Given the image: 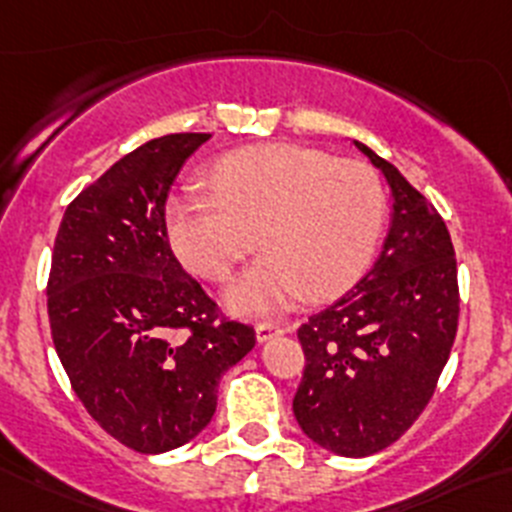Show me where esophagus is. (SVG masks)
Segmentation results:
<instances>
[{
	"mask_svg": "<svg viewBox=\"0 0 512 512\" xmlns=\"http://www.w3.org/2000/svg\"><path fill=\"white\" fill-rule=\"evenodd\" d=\"M283 333H288V328H283V325H278V323H258L256 325V340L258 342H268Z\"/></svg>",
	"mask_w": 512,
	"mask_h": 512,
	"instance_id": "esophagus-1",
	"label": "esophagus"
}]
</instances>
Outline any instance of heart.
<instances>
[{
	"mask_svg": "<svg viewBox=\"0 0 512 512\" xmlns=\"http://www.w3.org/2000/svg\"><path fill=\"white\" fill-rule=\"evenodd\" d=\"M209 189L172 194L167 234L184 266L209 281L229 278L258 241L263 254L226 291V305L241 315L268 318L303 295L342 293L362 276L382 234V182L360 160L261 142L219 157Z\"/></svg>",
	"mask_w": 512,
	"mask_h": 512,
	"instance_id": "1",
	"label": "heart"
}]
</instances>
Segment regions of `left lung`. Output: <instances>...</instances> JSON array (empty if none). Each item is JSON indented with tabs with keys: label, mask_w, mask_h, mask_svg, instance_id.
<instances>
[{
	"label": "left lung",
	"mask_w": 512,
	"mask_h": 512,
	"mask_svg": "<svg viewBox=\"0 0 512 512\" xmlns=\"http://www.w3.org/2000/svg\"><path fill=\"white\" fill-rule=\"evenodd\" d=\"M352 142L392 189V224L360 283L300 325L305 370L293 414L310 441L362 458L394 444L429 404L456 337L458 281L434 204Z\"/></svg>",
	"instance_id": "1"
}]
</instances>
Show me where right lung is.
I'll return each mask as SVG.
<instances>
[{
    "label": "right lung",
    "instance_id": "obj_1",
    "mask_svg": "<svg viewBox=\"0 0 512 512\" xmlns=\"http://www.w3.org/2000/svg\"><path fill=\"white\" fill-rule=\"evenodd\" d=\"M209 133H175L120 157L63 214L49 273L54 347L76 397L140 453L192 441L219 379L256 345L172 254L165 202Z\"/></svg>",
    "mask_w": 512,
    "mask_h": 512
}]
</instances>
